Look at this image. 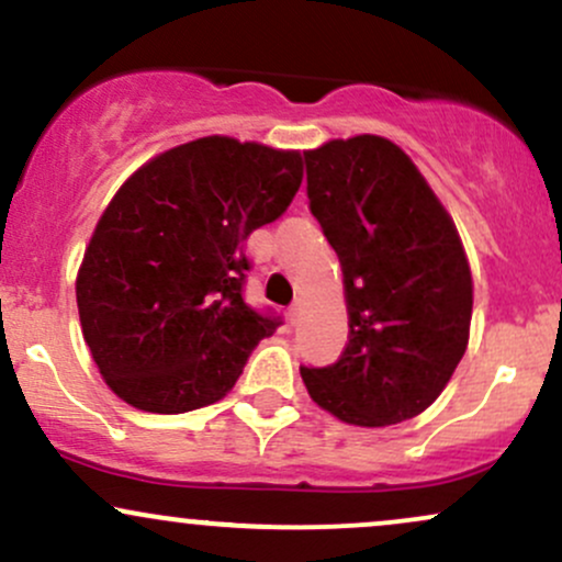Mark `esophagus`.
Listing matches in <instances>:
<instances>
[{"instance_id":"obj_1","label":"esophagus","mask_w":562,"mask_h":562,"mask_svg":"<svg viewBox=\"0 0 562 562\" xmlns=\"http://www.w3.org/2000/svg\"><path fill=\"white\" fill-rule=\"evenodd\" d=\"M301 314H303V301H295L293 306H290V312H288V317H290V325H295V322L301 319Z\"/></svg>"}]
</instances>
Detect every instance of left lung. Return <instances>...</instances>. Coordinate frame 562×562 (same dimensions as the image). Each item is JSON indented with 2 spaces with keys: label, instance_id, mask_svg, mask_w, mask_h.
<instances>
[{
  "label": "left lung",
  "instance_id": "8db88e82",
  "mask_svg": "<svg viewBox=\"0 0 562 562\" xmlns=\"http://www.w3.org/2000/svg\"><path fill=\"white\" fill-rule=\"evenodd\" d=\"M306 160L308 209L338 254L348 344L301 367L308 396L338 420H412L447 389L468 348L473 277L454 222L391 139H333Z\"/></svg>",
  "mask_w": 562,
  "mask_h": 562
}]
</instances>
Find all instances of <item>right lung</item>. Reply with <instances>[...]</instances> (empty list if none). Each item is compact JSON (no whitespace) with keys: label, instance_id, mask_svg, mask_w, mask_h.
I'll return each mask as SVG.
<instances>
[{"label":"right lung","instance_id":"add662e5","mask_svg":"<svg viewBox=\"0 0 562 562\" xmlns=\"http://www.w3.org/2000/svg\"><path fill=\"white\" fill-rule=\"evenodd\" d=\"M295 150L203 137L160 153L115 192L76 277L83 340L126 404H214L282 319L243 299L245 240L288 211Z\"/></svg>","mask_w":562,"mask_h":562}]
</instances>
